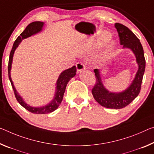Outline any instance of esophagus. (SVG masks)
<instances>
[{
  "instance_id": "34e87169",
  "label": "esophagus",
  "mask_w": 154,
  "mask_h": 154,
  "mask_svg": "<svg viewBox=\"0 0 154 154\" xmlns=\"http://www.w3.org/2000/svg\"><path fill=\"white\" fill-rule=\"evenodd\" d=\"M76 68L77 72H79L85 69V66L82 62H77L76 64Z\"/></svg>"
}]
</instances>
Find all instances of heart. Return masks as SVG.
Masks as SVG:
<instances>
[{"label": "heart", "instance_id": "heart-1", "mask_svg": "<svg viewBox=\"0 0 154 154\" xmlns=\"http://www.w3.org/2000/svg\"><path fill=\"white\" fill-rule=\"evenodd\" d=\"M111 35L109 33H103L101 34V37L99 39V45H103V44L106 43L107 41H108L109 38H110ZM114 43L113 42H111L109 43V45L107 46L106 52H105V55H109L112 53V51H114Z\"/></svg>", "mask_w": 154, "mask_h": 154}]
</instances>
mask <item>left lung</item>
<instances>
[{"label":"left lung","mask_w":154,"mask_h":154,"mask_svg":"<svg viewBox=\"0 0 154 154\" xmlns=\"http://www.w3.org/2000/svg\"><path fill=\"white\" fill-rule=\"evenodd\" d=\"M114 26L119 33L120 45H123V48L130 49L135 55L138 66V70L128 88L120 92H114L106 88L102 82L100 70L94 69L96 84L92 90V93L94 99L101 106L107 108L121 109L130 104L140 91L145 70V59L142 45L132 31L120 23H115Z\"/></svg>","instance_id":"8db88e82"}]
</instances>
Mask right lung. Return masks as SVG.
Here are the masks:
<instances>
[{"label":"right lung","mask_w":154,"mask_h":154,"mask_svg":"<svg viewBox=\"0 0 154 154\" xmlns=\"http://www.w3.org/2000/svg\"><path fill=\"white\" fill-rule=\"evenodd\" d=\"M45 23L43 22L40 21H35L29 24L26 26V29L23 31L20 36H18V38L16 39L15 42L14 43L13 47L10 52V55H9V64H8V74H9V78L10 80L12 88H13L14 94L18 101L23 108L27 109L28 111L30 112H32L33 114H48L51 113L53 111H55L56 109H57L58 107L62 102L63 99V97H64V94L66 90V87L68 82L70 81V79L73 77L75 76L76 75V67L75 66H73L72 68H68L64 70V71L61 72L59 77L56 82V87H55V92L54 97L52 101H51L49 103H48L46 106H40V107H33L26 103L18 92H17L16 89L14 86V83L12 82V79L11 78V64L12 62H13V57L14 52H15L16 49L18 47L20 43L22 42V40L24 39L27 38L29 37H31V35H35V34L40 32L42 30L43 26Z\"/></svg>","instance_id":"1"}]
</instances>
